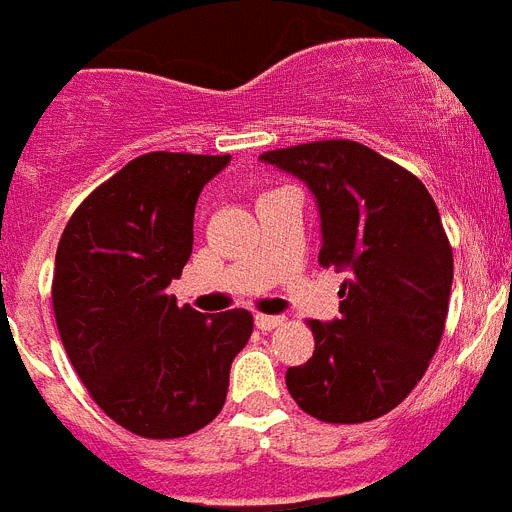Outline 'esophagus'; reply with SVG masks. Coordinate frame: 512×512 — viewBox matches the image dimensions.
Segmentation results:
<instances>
[{
  "label": "esophagus",
  "instance_id": "obj_1",
  "mask_svg": "<svg viewBox=\"0 0 512 512\" xmlns=\"http://www.w3.org/2000/svg\"><path fill=\"white\" fill-rule=\"evenodd\" d=\"M284 323V318L281 315H255V326L260 328V331H273L276 326H281Z\"/></svg>",
  "mask_w": 512,
  "mask_h": 512
}]
</instances>
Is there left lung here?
I'll return each mask as SVG.
<instances>
[{
	"instance_id": "obj_1",
	"label": "left lung",
	"mask_w": 512,
	"mask_h": 512,
	"mask_svg": "<svg viewBox=\"0 0 512 512\" xmlns=\"http://www.w3.org/2000/svg\"><path fill=\"white\" fill-rule=\"evenodd\" d=\"M260 160L310 189L318 260L347 273L339 318L310 321L315 352L286 371V389L318 421H373L413 392L442 342L452 249L439 210L413 173L357 141H313Z\"/></svg>"
}]
</instances>
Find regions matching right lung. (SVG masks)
Instances as JSON below:
<instances>
[{"label":"right lung","instance_id":"obj_1","mask_svg":"<svg viewBox=\"0 0 512 512\" xmlns=\"http://www.w3.org/2000/svg\"><path fill=\"white\" fill-rule=\"evenodd\" d=\"M228 162L136 157L83 199L54 257L52 305L70 363L112 421L147 439L213 421L252 334L247 310L205 315L168 294L191 257L199 191Z\"/></svg>","mask_w":512,"mask_h":512}]
</instances>
